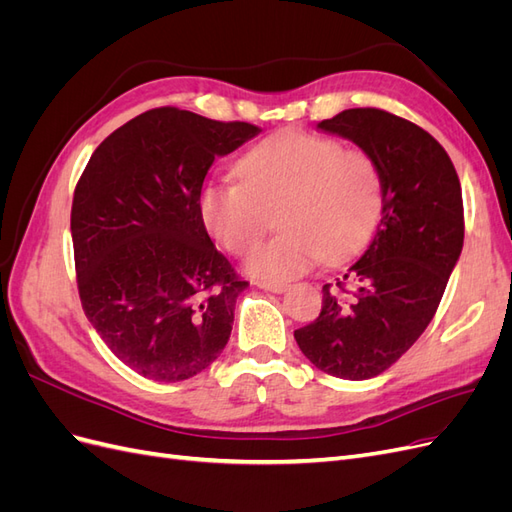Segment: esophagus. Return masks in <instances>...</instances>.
I'll list each match as a JSON object with an SVG mask.
<instances>
[{
  "mask_svg": "<svg viewBox=\"0 0 512 512\" xmlns=\"http://www.w3.org/2000/svg\"><path fill=\"white\" fill-rule=\"evenodd\" d=\"M256 286H258V288H262V290H267V292H275V294H282V292L286 290V286H284V284H269V282H256Z\"/></svg>",
  "mask_w": 512,
  "mask_h": 512,
  "instance_id": "obj_1",
  "label": "esophagus"
}]
</instances>
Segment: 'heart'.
Instances as JSON below:
<instances>
[{"instance_id": "obj_1", "label": "heart", "mask_w": 512, "mask_h": 512, "mask_svg": "<svg viewBox=\"0 0 512 512\" xmlns=\"http://www.w3.org/2000/svg\"><path fill=\"white\" fill-rule=\"evenodd\" d=\"M241 181L218 179L200 190V215L226 250L243 254L265 235L277 211V232L245 258L256 280L280 284L324 256L342 260L367 243L382 211V173L363 149L335 138L280 132L245 153Z\"/></svg>"}]
</instances>
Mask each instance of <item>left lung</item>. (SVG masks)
Returning <instances> with one entry per match:
<instances>
[{
  "label": "left lung",
  "mask_w": 512,
  "mask_h": 512,
  "mask_svg": "<svg viewBox=\"0 0 512 512\" xmlns=\"http://www.w3.org/2000/svg\"><path fill=\"white\" fill-rule=\"evenodd\" d=\"M316 130L352 141L382 173L374 239L344 282L322 286L320 316L294 331L324 374L367 380L389 369L427 329L463 247V200L444 147L380 108H348Z\"/></svg>",
  "instance_id": "1"
}]
</instances>
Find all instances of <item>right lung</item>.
I'll return each mask as SVG.
<instances>
[{
    "instance_id": "obj_1",
    "label": "right lung",
    "mask_w": 512,
    "mask_h": 512,
    "mask_svg": "<svg viewBox=\"0 0 512 512\" xmlns=\"http://www.w3.org/2000/svg\"><path fill=\"white\" fill-rule=\"evenodd\" d=\"M262 130L153 108L104 138L76 183L72 243L91 327L156 382L207 369L228 344L247 286L200 215L211 164Z\"/></svg>"
}]
</instances>
